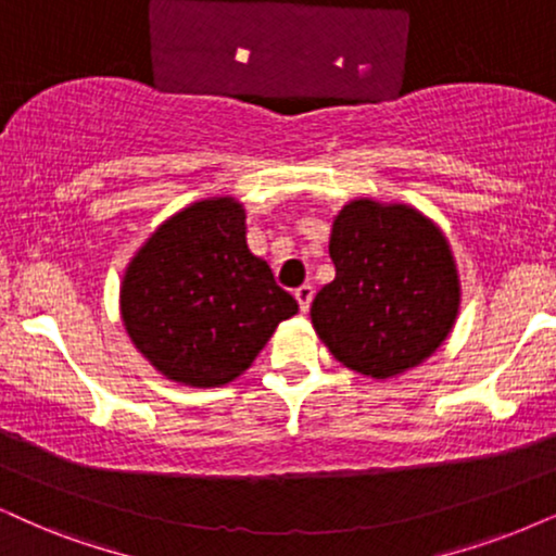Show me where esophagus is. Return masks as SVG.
Listing matches in <instances>:
<instances>
[{"mask_svg": "<svg viewBox=\"0 0 556 556\" xmlns=\"http://www.w3.org/2000/svg\"><path fill=\"white\" fill-rule=\"evenodd\" d=\"M294 300H298V305H300V311H302V313L311 311V302H313V287H311V285H302V287H298V290H294Z\"/></svg>", "mask_w": 556, "mask_h": 556, "instance_id": "obj_1", "label": "esophagus"}]
</instances>
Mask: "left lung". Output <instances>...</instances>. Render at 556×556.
Instances as JSON below:
<instances>
[{"mask_svg": "<svg viewBox=\"0 0 556 556\" xmlns=\"http://www.w3.org/2000/svg\"><path fill=\"white\" fill-rule=\"evenodd\" d=\"M328 254L336 279L315 294L311 320L343 367L390 379L448 339L462 282L431 217L405 202L356 197L333 217Z\"/></svg>", "mask_w": 556, "mask_h": 556, "instance_id": "obj_1", "label": "left lung"}]
</instances>
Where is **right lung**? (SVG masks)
<instances>
[{
	"mask_svg": "<svg viewBox=\"0 0 556 556\" xmlns=\"http://www.w3.org/2000/svg\"><path fill=\"white\" fill-rule=\"evenodd\" d=\"M298 300L245 243V207L205 197L166 217L125 266L121 318L138 354L185 388H223L254 364Z\"/></svg>",
	"mask_w": 556,
	"mask_h": 556,
	"instance_id": "add662e5",
	"label": "right lung"
}]
</instances>
